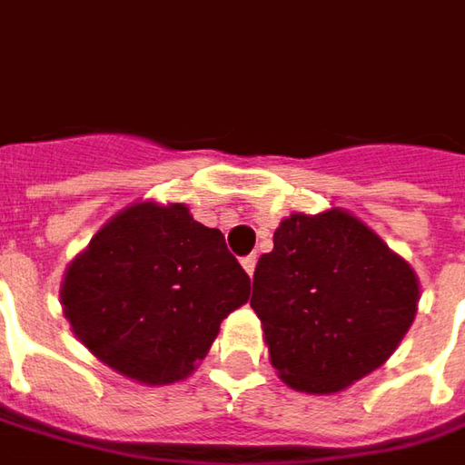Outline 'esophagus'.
<instances>
[{
  "label": "esophagus",
  "mask_w": 465,
  "mask_h": 465,
  "mask_svg": "<svg viewBox=\"0 0 465 465\" xmlns=\"http://www.w3.org/2000/svg\"><path fill=\"white\" fill-rule=\"evenodd\" d=\"M242 268H244V271H247V275L252 278L254 268H257V254H250V257H244V260H242Z\"/></svg>",
  "instance_id": "1"
}]
</instances>
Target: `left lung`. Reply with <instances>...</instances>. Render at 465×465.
<instances>
[{
  "mask_svg": "<svg viewBox=\"0 0 465 465\" xmlns=\"http://www.w3.org/2000/svg\"><path fill=\"white\" fill-rule=\"evenodd\" d=\"M419 296L414 268L364 221L331 208L281 221L250 304L278 377L302 393H338L391 359Z\"/></svg>",
  "mask_w": 465,
  "mask_h": 465,
  "instance_id": "obj_1",
  "label": "left lung"
}]
</instances>
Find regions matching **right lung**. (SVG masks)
<instances>
[{
	"mask_svg": "<svg viewBox=\"0 0 465 465\" xmlns=\"http://www.w3.org/2000/svg\"><path fill=\"white\" fill-rule=\"evenodd\" d=\"M59 299L95 359L134 382L172 385L197 370L223 317L250 299V275L187 205L140 200L67 265Z\"/></svg>",
	"mask_w": 465,
	"mask_h": 465,
	"instance_id": "1",
	"label": "right lung"
}]
</instances>
